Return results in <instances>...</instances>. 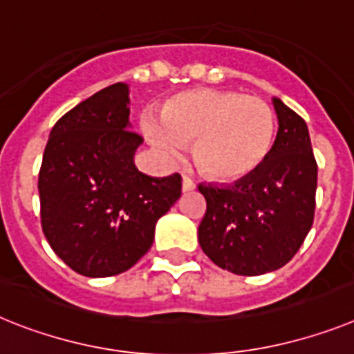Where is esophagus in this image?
Here are the masks:
<instances>
[{
    "label": "esophagus",
    "instance_id": "esophagus-1",
    "mask_svg": "<svg viewBox=\"0 0 354 354\" xmlns=\"http://www.w3.org/2000/svg\"><path fill=\"white\" fill-rule=\"evenodd\" d=\"M182 189H183V192H191V191H194V189H196V183L192 182L189 176H183Z\"/></svg>",
    "mask_w": 354,
    "mask_h": 354
}]
</instances>
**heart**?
<instances>
[{
	"label": "heart",
	"instance_id": "obj_1",
	"mask_svg": "<svg viewBox=\"0 0 354 354\" xmlns=\"http://www.w3.org/2000/svg\"><path fill=\"white\" fill-rule=\"evenodd\" d=\"M142 129L154 151L176 162L183 145L192 160L216 182L250 176L268 158L275 138V113L266 100L239 91H183L163 104L160 122L145 118Z\"/></svg>",
	"mask_w": 354,
	"mask_h": 354
}]
</instances>
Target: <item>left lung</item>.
I'll return each mask as SVG.
<instances>
[{
	"instance_id": "8db88e82",
	"label": "left lung",
	"mask_w": 354,
	"mask_h": 354,
	"mask_svg": "<svg viewBox=\"0 0 354 354\" xmlns=\"http://www.w3.org/2000/svg\"><path fill=\"white\" fill-rule=\"evenodd\" d=\"M272 102L279 131L263 165L232 185L198 187L207 200L201 250L236 275L283 268L313 225L317 162L308 126L281 99Z\"/></svg>"
}]
</instances>
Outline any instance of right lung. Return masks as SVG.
Segmentation results:
<instances>
[{
	"instance_id": "right-lung-1",
	"label": "right lung",
	"mask_w": 354,
	"mask_h": 354,
	"mask_svg": "<svg viewBox=\"0 0 354 354\" xmlns=\"http://www.w3.org/2000/svg\"><path fill=\"white\" fill-rule=\"evenodd\" d=\"M129 86L111 84L62 115L39 171L41 227L52 250L86 277H111L140 261L156 221L182 196V176L135 165Z\"/></svg>"
}]
</instances>
